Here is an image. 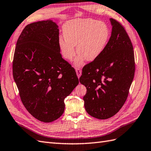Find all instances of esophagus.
Wrapping results in <instances>:
<instances>
[{"mask_svg":"<svg viewBox=\"0 0 151 151\" xmlns=\"http://www.w3.org/2000/svg\"><path fill=\"white\" fill-rule=\"evenodd\" d=\"M76 72L77 73V76H78V78H79L81 75V68H76Z\"/></svg>","mask_w":151,"mask_h":151,"instance_id":"obj_1","label":"esophagus"}]
</instances>
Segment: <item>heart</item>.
Here are the masks:
<instances>
[{
	"label": "heart",
	"instance_id": "heart-1",
	"mask_svg": "<svg viewBox=\"0 0 151 151\" xmlns=\"http://www.w3.org/2000/svg\"><path fill=\"white\" fill-rule=\"evenodd\" d=\"M64 38L58 40L59 47L65 60L70 61L76 54L74 45L78 56L75 60L76 67H79L84 60L93 61L103 52L107 45L109 31L102 22L91 18L70 21L63 27Z\"/></svg>",
	"mask_w": 151,
	"mask_h": 151
}]
</instances>
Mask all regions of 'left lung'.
I'll return each instance as SVG.
<instances>
[{"label":"left lung","mask_w":151,"mask_h":151,"mask_svg":"<svg viewBox=\"0 0 151 151\" xmlns=\"http://www.w3.org/2000/svg\"><path fill=\"white\" fill-rule=\"evenodd\" d=\"M111 35L102 53L83 68L79 81L86 88L84 108L91 116L107 119L122 108L135 72L133 47L123 25L110 18Z\"/></svg>","instance_id":"8db88e82"}]
</instances>
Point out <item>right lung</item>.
Masks as SVG:
<instances>
[{
    "label": "right lung",
    "mask_w": 151,
    "mask_h": 151,
    "mask_svg": "<svg viewBox=\"0 0 151 151\" xmlns=\"http://www.w3.org/2000/svg\"><path fill=\"white\" fill-rule=\"evenodd\" d=\"M58 40L56 23L36 22L23 29L14 53L13 76L21 101L43 122L60 118L65 97L79 83L75 69L61 56Z\"/></svg>",
    "instance_id": "obj_1"
}]
</instances>
